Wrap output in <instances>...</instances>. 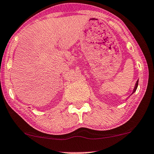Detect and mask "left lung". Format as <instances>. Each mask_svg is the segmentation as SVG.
Returning <instances> with one entry per match:
<instances>
[{"mask_svg":"<svg viewBox=\"0 0 154 154\" xmlns=\"http://www.w3.org/2000/svg\"><path fill=\"white\" fill-rule=\"evenodd\" d=\"M138 80L137 81V82H136V86H135V88H134V90H133V92H136V89H137V88H138Z\"/></svg>","mask_w":154,"mask_h":154,"instance_id":"1","label":"left lung"}]
</instances>
